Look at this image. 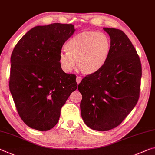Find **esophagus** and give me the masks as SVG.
Instances as JSON below:
<instances>
[{
  "mask_svg": "<svg viewBox=\"0 0 155 155\" xmlns=\"http://www.w3.org/2000/svg\"><path fill=\"white\" fill-rule=\"evenodd\" d=\"M81 77H77V79H76V81H77V83H79L81 81Z\"/></svg>",
  "mask_w": 155,
  "mask_h": 155,
  "instance_id": "1",
  "label": "esophagus"
}]
</instances>
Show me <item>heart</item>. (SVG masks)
Wrapping results in <instances>:
<instances>
[{"mask_svg": "<svg viewBox=\"0 0 155 155\" xmlns=\"http://www.w3.org/2000/svg\"><path fill=\"white\" fill-rule=\"evenodd\" d=\"M66 52H61L58 63L63 72H70L76 65L83 74L99 71L108 58L110 41L101 31H85L74 36L65 46Z\"/></svg>", "mask_w": 155, "mask_h": 155, "instance_id": "heart-1", "label": "heart"}]
</instances>
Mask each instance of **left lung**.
I'll list each match as a JSON object with an SVG mask.
<instances>
[{
  "label": "left lung",
  "mask_w": 155,
  "mask_h": 155,
  "mask_svg": "<svg viewBox=\"0 0 155 155\" xmlns=\"http://www.w3.org/2000/svg\"><path fill=\"white\" fill-rule=\"evenodd\" d=\"M104 29L110 38L108 58L78 87L82 119L97 131L114 128L132 111L139 100L142 75L139 55L126 34L115 28Z\"/></svg>",
  "instance_id": "8db88e82"
}]
</instances>
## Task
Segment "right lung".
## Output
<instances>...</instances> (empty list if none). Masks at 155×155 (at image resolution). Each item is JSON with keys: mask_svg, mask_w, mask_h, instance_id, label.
<instances>
[{"mask_svg": "<svg viewBox=\"0 0 155 155\" xmlns=\"http://www.w3.org/2000/svg\"><path fill=\"white\" fill-rule=\"evenodd\" d=\"M75 29L72 24L36 26L22 37L11 56L9 90L17 112L29 127L49 130L77 88L76 75L61 70L58 56Z\"/></svg>", "mask_w": 155, "mask_h": 155, "instance_id": "add662e5", "label": "right lung"}]
</instances>
